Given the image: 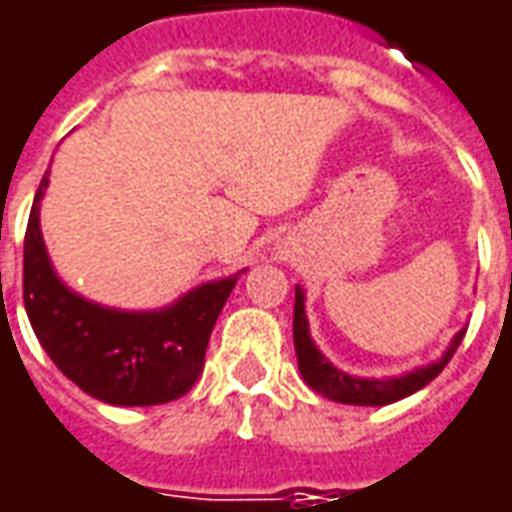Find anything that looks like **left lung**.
<instances>
[{"label": "left lung", "mask_w": 512, "mask_h": 512, "mask_svg": "<svg viewBox=\"0 0 512 512\" xmlns=\"http://www.w3.org/2000/svg\"><path fill=\"white\" fill-rule=\"evenodd\" d=\"M466 335V327L455 332V338L449 341L446 352L438 360H432L427 366H416L405 374H391V377H357L349 374L332 363L310 338V321L305 313V291L296 285V302H293V346H296V360L302 380L321 396H327L332 402L341 405H360V407H382L393 405L399 399H405L410 393L421 391L424 385H430L441 374L446 363L452 360L457 346Z\"/></svg>", "instance_id": "8db88e82"}]
</instances>
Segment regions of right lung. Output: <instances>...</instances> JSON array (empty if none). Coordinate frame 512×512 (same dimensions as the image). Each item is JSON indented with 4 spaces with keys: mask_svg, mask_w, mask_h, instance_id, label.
Instances as JSON below:
<instances>
[{
    "mask_svg": "<svg viewBox=\"0 0 512 512\" xmlns=\"http://www.w3.org/2000/svg\"><path fill=\"white\" fill-rule=\"evenodd\" d=\"M32 202L24 238V307L44 352L80 391L116 407L166 405L191 391L205 368L210 332L244 271L196 285L171 305L121 310L85 299L60 280Z\"/></svg>",
    "mask_w": 512,
    "mask_h": 512,
    "instance_id": "add662e5",
    "label": "right lung"
}]
</instances>
